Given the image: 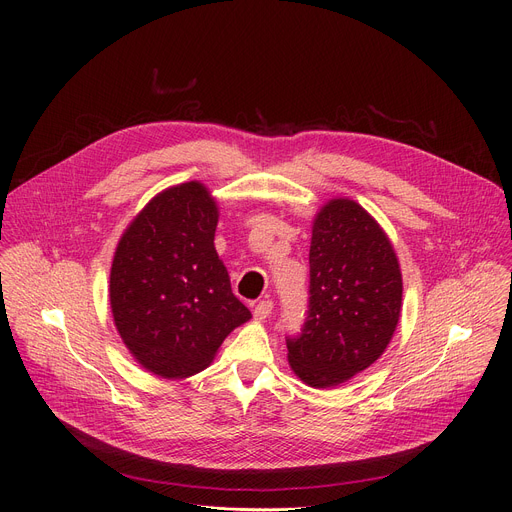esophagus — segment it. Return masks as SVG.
Segmentation results:
<instances>
[{
  "label": "esophagus",
  "mask_w": 512,
  "mask_h": 512,
  "mask_svg": "<svg viewBox=\"0 0 512 512\" xmlns=\"http://www.w3.org/2000/svg\"><path fill=\"white\" fill-rule=\"evenodd\" d=\"M271 310H273V304H271L269 300H263V302H259V304L255 306V310H253V318L263 322V320H267V318H269Z\"/></svg>",
  "instance_id": "1"
}]
</instances>
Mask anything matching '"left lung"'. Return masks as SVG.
I'll use <instances>...</instances> for the list:
<instances>
[{"instance_id":"1","label":"left lung","mask_w":512,"mask_h":512,"mask_svg":"<svg viewBox=\"0 0 512 512\" xmlns=\"http://www.w3.org/2000/svg\"><path fill=\"white\" fill-rule=\"evenodd\" d=\"M401 300V267L387 233L358 202L328 200L312 225L310 310L302 334L287 338L291 371L328 389L369 369L395 334Z\"/></svg>"}]
</instances>
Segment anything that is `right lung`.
<instances>
[{
	"label": "right lung",
	"instance_id": "right-lung-1",
	"mask_svg": "<svg viewBox=\"0 0 512 512\" xmlns=\"http://www.w3.org/2000/svg\"><path fill=\"white\" fill-rule=\"evenodd\" d=\"M218 206L192 180L156 194L121 235L109 277L115 328L129 354L162 379L204 371L251 312L214 249Z\"/></svg>",
	"mask_w": 512,
	"mask_h": 512
}]
</instances>
